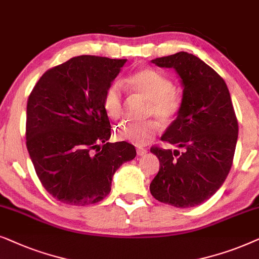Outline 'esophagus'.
I'll return each mask as SVG.
<instances>
[{
	"label": "esophagus",
	"instance_id": "obj_1",
	"mask_svg": "<svg viewBox=\"0 0 259 259\" xmlns=\"http://www.w3.org/2000/svg\"><path fill=\"white\" fill-rule=\"evenodd\" d=\"M148 153V151L146 149H143V148H137V155L139 156H144Z\"/></svg>",
	"mask_w": 259,
	"mask_h": 259
}]
</instances>
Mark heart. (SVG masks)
Returning <instances> with one entry per match:
<instances>
[{"label":"heart","instance_id":"heart-1","mask_svg":"<svg viewBox=\"0 0 259 259\" xmlns=\"http://www.w3.org/2000/svg\"><path fill=\"white\" fill-rule=\"evenodd\" d=\"M130 89L148 101L147 116L156 117L161 123L169 124L177 118L182 101L175 91L173 81L154 68H143L134 73L127 80ZM104 108L108 116L117 119L123 112V91L119 81L112 82L105 91ZM160 130V123L151 119L143 123L125 122L115 130L117 140L126 141L136 146H144Z\"/></svg>","mask_w":259,"mask_h":259}]
</instances>
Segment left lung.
I'll return each mask as SVG.
<instances>
[{
	"label": "left lung",
	"instance_id": "left-lung-1",
	"mask_svg": "<svg viewBox=\"0 0 259 259\" xmlns=\"http://www.w3.org/2000/svg\"><path fill=\"white\" fill-rule=\"evenodd\" d=\"M151 63L174 68L184 91L180 112L161 137L181 151L151 148L160 169L150 193L163 204L194 207L222 187L232 165L238 122L229 89L212 67L187 52Z\"/></svg>",
	"mask_w": 259,
	"mask_h": 259
}]
</instances>
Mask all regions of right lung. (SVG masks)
<instances>
[{
	"label": "right lung",
	"mask_w": 259,
	"mask_h": 259,
	"mask_svg": "<svg viewBox=\"0 0 259 259\" xmlns=\"http://www.w3.org/2000/svg\"><path fill=\"white\" fill-rule=\"evenodd\" d=\"M126 59L79 55L39 79L27 103L26 139L45 189L67 205L101 201L113 174L136 156L127 142H108L104 95Z\"/></svg>",
	"instance_id": "obj_1"
}]
</instances>
